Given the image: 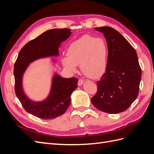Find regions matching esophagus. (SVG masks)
<instances>
[{
  "label": "esophagus",
  "instance_id": "esophagus-1",
  "mask_svg": "<svg viewBox=\"0 0 154 154\" xmlns=\"http://www.w3.org/2000/svg\"><path fill=\"white\" fill-rule=\"evenodd\" d=\"M83 83H84V81H83V80H82V79H80V80H78V86H82Z\"/></svg>",
  "mask_w": 154,
  "mask_h": 154
}]
</instances>
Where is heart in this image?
I'll return each instance as SVG.
<instances>
[{
    "label": "heart",
    "mask_w": 154,
    "mask_h": 154,
    "mask_svg": "<svg viewBox=\"0 0 154 154\" xmlns=\"http://www.w3.org/2000/svg\"><path fill=\"white\" fill-rule=\"evenodd\" d=\"M109 49L106 42L101 38L85 35L69 46L67 56L62 58L63 66L71 73L78 71L80 65L83 73L88 77H101L108 67Z\"/></svg>",
    "instance_id": "1"
}]
</instances>
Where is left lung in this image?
Segmentation results:
<instances>
[{"instance_id":"left-lung-1","label":"left lung","mask_w":154,"mask_h":154,"mask_svg":"<svg viewBox=\"0 0 154 154\" xmlns=\"http://www.w3.org/2000/svg\"><path fill=\"white\" fill-rule=\"evenodd\" d=\"M103 34L109 49L108 67L97 82L91 102L96 108L118 114L129 108L137 98L141 79L136 51L123 36L110 27H95Z\"/></svg>"}]
</instances>
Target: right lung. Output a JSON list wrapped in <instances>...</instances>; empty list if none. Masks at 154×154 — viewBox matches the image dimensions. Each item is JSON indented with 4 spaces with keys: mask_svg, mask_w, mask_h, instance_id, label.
Returning a JSON list of instances; mask_svg holds the SVG:
<instances>
[{
    "mask_svg": "<svg viewBox=\"0 0 154 154\" xmlns=\"http://www.w3.org/2000/svg\"><path fill=\"white\" fill-rule=\"evenodd\" d=\"M69 29H53L43 32L22 48L14 66L16 95L27 112L37 118L53 119L66 112L71 103V95L76 89V78H66L54 72L49 94L44 100L34 101L27 96L23 87V77L30 64L42 58L59 57L61 44L71 36ZM52 62L56 63V60Z\"/></svg>",
    "mask_w": 154,
    "mask_h": 154,
    "instance_id": "right-lung-1",
    "label": "right lung"
}]
</instances>
